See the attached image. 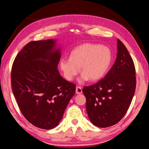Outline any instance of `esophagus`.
I'll return each mask as SVG.
<instances>
[{"instance_id": "obj_1", "label": "esophagus", "mask_w": 149, "mask_h": 149, "mask_svg": "<svg viewBox=\"0 0 149 149\" xmlns=\"http://www.w3.org/2000/svg\"><path fill=\"white\" fill-rule=\"evenodd\" d=\"M75 92H76L77 94H81L82 93V89L80 87H77L76 89H75Z\"/></svg>"}]
</instances>
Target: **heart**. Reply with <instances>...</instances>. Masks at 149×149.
<instances>
[{"label":"heart","instance_id":"b5f03b06","mask_svg":"<svg viewBox=\"0 0 149 149\" xmlns=\"http://www.w3.org/2000/svg\"><path fill=\"white\" fill-rule=\"evenodd\" d=\"M113 55L107 46L86 43L72 51L70 58H62L59 62L60 70L65 78L72 81L81 70L78 79L80 84L90 79L97 81L104 76L112 62Z\"/></svg>","mask_w":149,"mask_h":149}]
</instances>
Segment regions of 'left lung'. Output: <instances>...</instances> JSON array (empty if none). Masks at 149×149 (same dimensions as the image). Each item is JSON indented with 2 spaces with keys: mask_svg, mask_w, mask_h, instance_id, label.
Instances as JSON below:
<instances>
[{
  "mask_svg": "<svg viewBox=\"0 0 149 149\" xmlns=\"http://www.w3.org/2000/svg\"><path fill=\"white\" fill-rule=\"evenodd\" d=\"M117 40V58L112 68L104 78L83 89L89 119L101 128L115 125L124 117L135 91L133 59L123 42Z\"/></svg>",
  "mask_w": 149,
  "mask_h": 149,
  "instance_id": "left-lung-1",
  "label": "left lung"
}]
</instances>
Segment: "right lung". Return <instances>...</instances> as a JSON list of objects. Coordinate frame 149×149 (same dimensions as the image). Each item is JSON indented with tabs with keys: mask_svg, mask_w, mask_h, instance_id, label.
Wrapping results in <instances>:
<instances>
[{
	"mask_svg": "<svg viewBox=\"0 0 149 149\" xmlns=\"http://www.w3.org/2000/svg\"><path fill=\"white\" fill-rule=\"evenodd\" d=\"M61 48L57 40L32 41L14 61L11 84L22 115L30 123L52 129L62 120L75 86L61 76L58 64Z\"/></svg>",
	"mask_w": 149,
	"mask_h": 149,
	"instance_id": "right-lung-1",
	"label": "right lung"
}]
</instances>
